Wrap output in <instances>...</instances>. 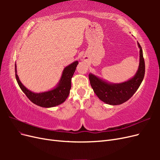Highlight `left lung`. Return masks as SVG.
Segmentation results:
<instances>
[{"label":"left lung","instance_id":"8db88e82","mask_svg":"<svg viewBox=\"0 0 160 160\" xmlns=\"http://www.w3.org/2000/svg\"><path fill=\"white\" fill-rule=\"evenodd\" d=\"M139 47V65L136 74L130 80L119 84H110L89 74L90 84L99 99L107 104L117 105L129 100L141 85L145 75V61L142 47Z\"/></svg>","mask_w":160,"mask_h":160}]
</instances>
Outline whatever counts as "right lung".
Listing matches in <instances>:
<instances>
[{
	"label": "right lung",
	"instance_id": "obj_1",
	"mask_svg": "<svg viewBox=\"0 0 160 160\" xmlns=\"http://www.w3.org/2000/svg\"><path fill=\"white\" fill-rule=\"evenodd\" d=\"M78 61H75L64 69L59 83L51 91L35 93L27 89L18 79L15 66V77L17 83L24 93L31 102L42 108H52L63 103L68 97L71 88V78L76 69Z\"/></svg>",
	"mask_w": 160,
	"mask_h": 160
}]
</instances>
